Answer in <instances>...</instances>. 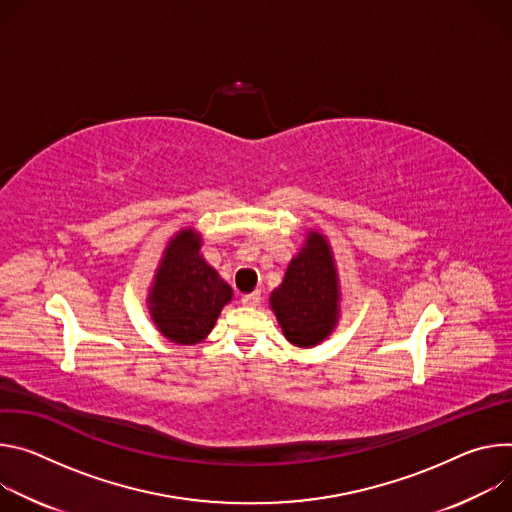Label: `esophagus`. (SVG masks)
Instances as JSON below:
<instances>
[{"label": "esophagus", "instance_id": "34e87169", "mask_svg": "<svg viewBox=\"0 0 512 512\" xmlns=\"http://www.w3.org/2000/svg\"><path fill=\"white\" fill-rule=\"evenodd\" d=\"M260 293L258 291H254V293H248V295H244L242 297V305L244 307H258L260 305Z\"/></svg>", "mask_w": 512, "mask_h": 512}]
</instances>
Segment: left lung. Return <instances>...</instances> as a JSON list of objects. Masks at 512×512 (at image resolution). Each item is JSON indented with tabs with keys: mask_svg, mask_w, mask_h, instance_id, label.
<instances>
[{
	"mask_svg": "<svg viewBox=\"0 0 512 512\" xmlns=\"http://www.w3.org/2000/svg\"><path fill=\"white\" fill-rule=\"evenodd\" d=\"M270 307L282 333L299 348H313L333 331L339 319V278L323 234H307L282 285L272 291Z\"/></svg>",
	"mask_w": 512,
	"mask_h": 512,
	"instance_id": "obj_1",
	"label": "left lung"
}]
</instances>
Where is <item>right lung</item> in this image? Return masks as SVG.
<instances>
[{"mask_svg": "<svg viewBox=\"0 0 512 512\" xmlns=\"http://www.w3.org/2000/svg\"><path fill=\"white\" fill-rule=\"evenodd\" d=\"M232 295V287L201 256V236L185 227L164 248L148 293V309L168 342L193 346L211 333Z\"/></svg>", "mask_w": 512, "mask_h": 512, "instance_id": "1", "label": "right lung"}]
</instances>
